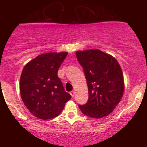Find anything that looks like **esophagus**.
Wrapping results in <instances>:
<instances>
[{"mask_svg": "<svg viewBox=\"0 0 147 147\" xmlns=\"http://www.w3.org/2000/svg\"><path fill=\"white\" fill-rule=\"evenodd\" d=\"M69 94H71V96H72V97H74V96H75V92L74 91H72L69 92Z\"/></svg>", "mask_w": 147, "mask_h": 147, "instance_id": "1", "label": "esophagus"}]
</instances>
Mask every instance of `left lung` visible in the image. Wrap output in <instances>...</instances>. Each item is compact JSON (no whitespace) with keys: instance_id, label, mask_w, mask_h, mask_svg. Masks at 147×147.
I'll return each instance as SVG.
<instances>
[{"instance_id":"left-lung-1","label":"left lung","mask_w":147,"mask_h":147,"mask_svg":"<svg viewBox=\"0 0 147 147\" xmlns=\"http://www.w3.org/2000/svg\"><path fill=\"white\" fill-rule=\"evenodd\" d=\"M76 57L82 67L89 98L79 108L92 118H102L111 113L124 92V78L116 59L100 50L78 51Z\"/></svg>"}]
</instances>
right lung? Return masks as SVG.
Listing matches in <instances>:
<instances>
[{"label":"right lung","instance_id":"1","mask_svg":"<svg viewBox=\"0 0 147 147\" xmlns=\"http://www.w3.org/2000/svg\"><path fill=\"white\" fill-rule=\"evenodd\" d=\"M67 53H48L38 55L24 67L20 91L24 105L36 117L50 119L58 116L71 95L57 76Z\"/></svg>","mask_w":147,"mask_h":147}]
</instances>
